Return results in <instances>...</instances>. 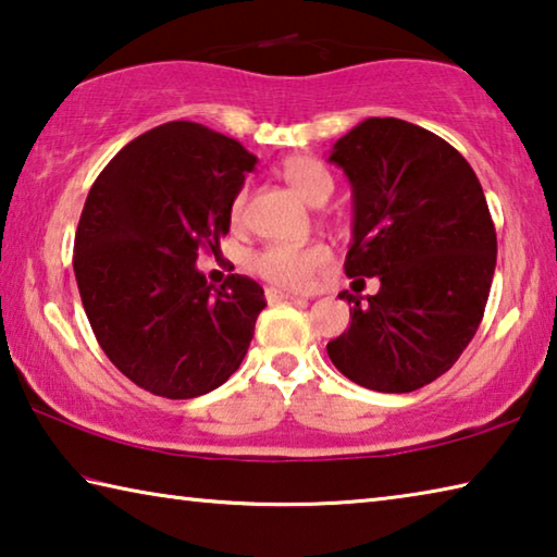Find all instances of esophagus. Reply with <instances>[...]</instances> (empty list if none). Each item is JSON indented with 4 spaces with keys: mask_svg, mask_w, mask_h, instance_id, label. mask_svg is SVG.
<instances>
[{
    "mask_svg": "<svg viewBox=\"0 0 557 557\" xmlns=\"http://www.w3.org/2000/svg\"><path fill=\"white\" fill-rule=\"evenodd\" d=\"M265 297H268V301H289V299H299L297 295H292V292L277 289V287H268V289H265Z\"/></svg>",
    "mask_w": 557,
    "mask_h": 557,
    "instance_id": "obj_1",
    "label": "esophagus"
}]
</instances>
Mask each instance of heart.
Here are the masks:
<instances>
[{
    "instance_id": "b5f03b06",
    "label": "heart",
    "mask_w": 557,
    "mask_h": 557,
    "mask_svg": "<svg viewBox=\"0 0 557 557\" xmlns=\"http://www.w3.org/2000/svg\"><path fill=\"white\" fill-rule=\"evenodd\" d=\"M280 176L285 178L292 191L312 206H322L334 191V176L329 174V169L307 154L287 157L280 166ZM245 201H248V191L243 188L235 196L231 209L233 223H243ZM329 260H332V250L324 243L268 245L258 252L252 268H256L258 275L277 287L307 289L312 287L317 272H322L329 265Z\"/></svg>"
}]
</instances>
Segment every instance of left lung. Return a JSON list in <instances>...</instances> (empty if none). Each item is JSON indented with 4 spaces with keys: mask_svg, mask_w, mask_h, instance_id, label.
<instances>
[{
    "mask_svg": "<svg viewBox=\"0 0 557 557\" xmlns=\"http://www.w3.org/2000/svg\"><path fill=\"white\" fill-rule=\"evenodd\" d=\"M354 191L348 277H379L351 324L326 344L348 381L410 393L455 366L482 324L496 231L474 169L445 139L398 117H369L329 154Z\"/></svg>",
    "mask_w": 557,
    "mask_h": 557,
    "instance_id": "8db88e82",
    "label": "left lung"
}]
</instances>
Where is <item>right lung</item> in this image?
Masks as SVG:
<instances>
[{
  "label": "right lung",
  "instance_id": "right-lung-1",
  "mask_svg": "<svg viewBox=\"0 0 557 557\" xmlns=\"http://www.w3.org/2000/svg\"><path fill=\"white\" fill-rule=\"evenodd\" d=\"M258 157L199 122H166L132 139L92 184L75 231L73 270L98 344L132 383L199 398L238 371L265 292L196 268L219 250Z\"/></svg>",
  "mask_w": 557,
  "mask_h": 557
}]
</instances>
